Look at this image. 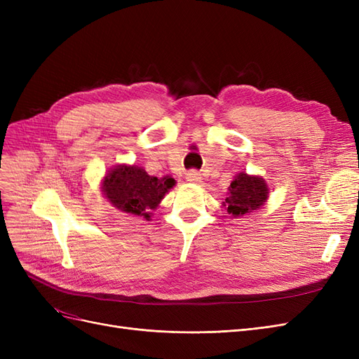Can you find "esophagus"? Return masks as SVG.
Returning <instances> with one entry per match:
<instances>
[{
	"label": "esophagus",
	"instance_id": "1",
	"mask_svg": "<svg viewBox=\"0 0 359 359\" xmlns=\"http://www.w3.org/2000/svg\"><path fill=\"white\" fill-rule=\"evenodd\" d=\"M186 180H187L189 182H201L202 175H201V172H199V170H196V169H191V170H189V172H187V177H186Z\"/></svg>",
	"mask_w": 359,
	"mask_h": 359
}]
</instances>
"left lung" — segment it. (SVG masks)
<instances>
[{"mask_svg": "<svg viewBox=\"0 0 359 359\" xmlns=\"http://www.w3.org/2000/svg\"><path fill=\"white\" fill-rule=\"evenodd\" d=\"M266 198L268 187L262 178L240 173L231 184L224 206H227V212L240 217L260 208Z\"/></svg>", "mask_w": 359, "mask_h": 359, "instance_id": "left-lung-1", "label": "left lung"}]
</instances>
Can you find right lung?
Here are the masks:
<instances>
[{
    "mask_svg": "<svg viewBox=\"0 0 359 359\" xmlns=\"http://www.w3.org/2000/svg\"><path fill=\"white\" fill-rule=\"evenodd\" d=\"M173 186V178L149 177L136 166H116L106 175L103 191L118 210L144 215L148 220V211L157 208L165 193Z\"/></svg>",
    "mask_w": 359,
    "mask_h": 359,
    "instance_id": "1",
    "label": "right lung"
}]
</instances>
